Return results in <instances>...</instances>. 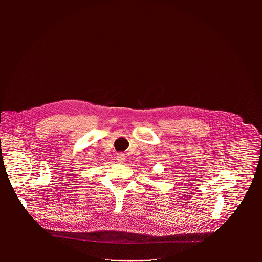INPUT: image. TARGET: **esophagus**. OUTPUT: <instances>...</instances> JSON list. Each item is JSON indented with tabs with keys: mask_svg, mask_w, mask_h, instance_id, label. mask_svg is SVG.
<instances>
[{
	"mask_svg": "<svg viewBox=\"0 0 262 262\" xmlns=\"http://www.w3.org/2000/svg\"><path fill=\"white\" fill-rule=\"evenodd\" d=\"M125 157L126 156H125L124 153H117V155H116V158L119 162H123L125 160Z\"/></svg>",
	"mask_w": 262,
	"mask_h": 262,
	"instance_id": "esophagus-1",
	"label": "esophagus"
}]
</instances>
